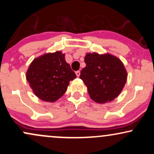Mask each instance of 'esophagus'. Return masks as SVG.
<instances>
[{"label": "esophagus", "instance_id": "1", "mask_svg": "<svg viewBox=\"0 0 154 154\" xmlns=\"http://www.w3.org/2000/svg\"><path fill=\"white\" fill-rule=\"evenodd\" d=\"M75 73H76V75H77V77H79V75H80V72L77 71V72H75Z\"/></svg>", "mask_w": 154, "mask_h": 154}]
</instances>
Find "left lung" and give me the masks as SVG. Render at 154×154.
Segmentation results:
<instances>
[{"mask_svg":"<svg viewBox=\"0 0 154 154\" xmlns=\"http://www.w3.org/2000/svg\"><path fill=\"white\" fill-rule=\"evenodd\" d=\"M86 66L79 78L88 88L91 99L98 103L111 101L122 91L127 81L126 69L118 58L111 54H88Z\"/></svg>","mask_w":154,"mask_h":154,"instance_id":"left-lung-1","label":"left lung"}]
</instances>
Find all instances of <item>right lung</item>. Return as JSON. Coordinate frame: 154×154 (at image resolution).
<instances>
[{"label":"right lung","mask_w":154,"mask_h":154,"mask_svg":"<svg viewBox=\"0 0 154 154\" xmlns=\"http://www.w3.org/2000/svg\"><path fill=\"white\" fill-rule=\"evenodd\" d=\"M26 79L36 96L54 102L66 92L75 73L61 51L44 54L33 60L26 72Z\"/></svg>","instance_id":"right-lung-1"}]
</instances>
